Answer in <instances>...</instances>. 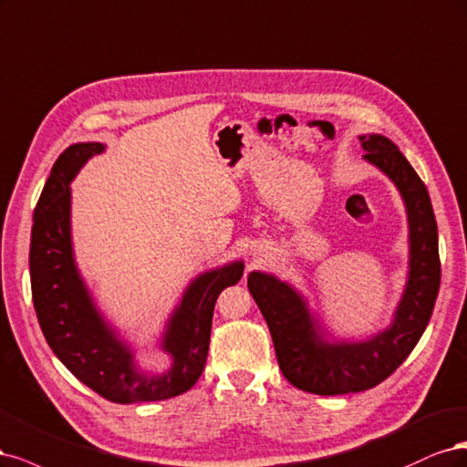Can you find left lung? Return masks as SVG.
Masks as SVG:
<instances>
[{"instance_id":"left-lung-1","label":"left lung","mask_w":467,"mask_h":467,"mask_svg":"<svg viewBox=\"0 0 467 467\" xmlns=\"http://www.w3.org/2000/svg\"><path fill=\"white\" fill-rule=\"evenodd\" d=\"M358 140L367 151L363 159L392 180L408 213V281L389 326L367 339H337L291 283L265 272L248 275L283 376L318 396L365 392L386 380L423 336L441 287L439 231L427 186L394 141L380 133Z\"/></svg>"}]
</instances>
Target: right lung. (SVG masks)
Returning a JSON list of instances; mask_svg holds the SVG:
<instances>
[{
	"instance_id": "1",
	"label": "right lung",
	"mask_w": 467,
	"mask_h": 467,
	"mask_svg": "<svg viewBox=\"0 0 467 467\" xmlns=\"http://www.w3.org/2000/svg\"><path fill=\"white\" fill-rule=\"evenodd\" d=\"M104 149L99 141L69 145L44 184L28 255L35 310L50 349L99 396L114 403L169 400L188 392L202 376L217 296L240 281L244 262L234 260L190 281L159 341L171 367L161 374L140 368L131 345L97 306L73 254L69 184Z\"/></svg>"
}]
</instances>
